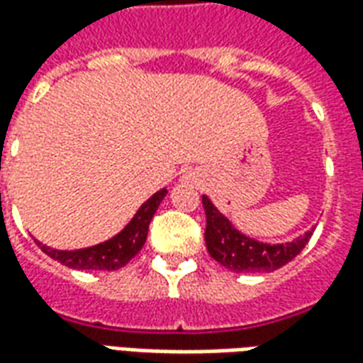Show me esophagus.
I'll return each instance as SVG.
<instances>
[{
    "label": "esophagus",
    "mask_w": 363,
    "mask_h": 363,
    "mask_svg": "<svg viewBox=\"0 0 363 363\" xmlns=\"http://www.w3.org/2000/svg\"><path fill=\"white\" fill-rule=\"evenodd\" d=\"M186 179H189V181H192V179H194V177H192V174H189V177H186Z\"/></svg>",
    "instance_id": "esophagus-1"
}]
</instances>
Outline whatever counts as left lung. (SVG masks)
Segmentation results:
<instances>
[{
    "label": "left lung",
    "instance_id": "8db88e82",
    "mask_svg": "<svg viewBox=\"0 0 363 363\" xmlns=\"http://www.w3.org/2000/svg\"><path fill=\"white\" fill-rule=\"evenodd\" d=\"M202 206L206 212L204 239L208 252L229 272H274L296 259L313 235L311 229L288 243H264L241 233L206 194L202 196Z\"/></svg>",
    "mask_w": 363,
    "mask_h": 363
}]
</instances>
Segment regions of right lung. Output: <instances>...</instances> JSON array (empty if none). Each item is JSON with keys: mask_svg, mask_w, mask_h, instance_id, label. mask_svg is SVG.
Here are the masks:
<instances>
[{"mask_svg": "<svg viewBox=\"0 0 363 363\" xmlns=\"http://www.w3.org/2000/svg\"><path fill=\"white\" fill-rule=\"evenodd\" d=\"M165 196L167 189L157 190L153 196L147 198L140 206V210L134 213L132 220L128 221L126 228L103 243L85 247V249H75V251H58V249H52L48 245H43L40 241H36V245L50 259L58 260L60 264L67 268H75V270H118L142 251L143 243L147 239L151 218L157 212L159 204Z\"/></svg>", "mask_w": 363, "mask_h": 363, "instance_id": "right-lung-1", "label": "right lung"}]
</instances>
